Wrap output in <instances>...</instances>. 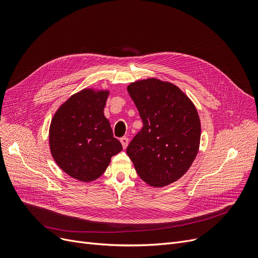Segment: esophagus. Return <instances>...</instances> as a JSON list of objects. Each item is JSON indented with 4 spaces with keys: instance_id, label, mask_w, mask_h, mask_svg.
I'll return each instance as SVG.
<instances>
[{
    "instance_id": "34e87169",
    "label": "esophagus",
    "mask_w": 258,
    "mask_h": 258,
    "mask_svg": "<svg viewBox=\"0 0 258 258\" xmlns=\"http://www.w3.org/2000/svg\"><path fill=\"white\" fill-rule=\"evenodd\" d=\"M120 142H121L122 146H123V148H126V146H127V144H128V138H127V137H122V138L120 139Z\"/></svg>"
}]
</instances>
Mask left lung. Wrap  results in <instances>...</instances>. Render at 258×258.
Listing matches in <instances>:
<instances>
[{
    "mask_svg": "<svg viewBox=\"0 0 258 258\" xmlns=\"http://www.w3.org/2000/svg\"><path fill=\"white\" fill-rule=\"evenodd\" d=\"M143 127L126 153L140 178L154 187L179 180L197 157L201 123L197 108L172 84L156 78L127 87Z\"/></svg>",
    "mask_w": 258,
    "mask_h": 258,
    "instance_id": "left-lung-1",
    "label": "left lung"
}]
</instances>
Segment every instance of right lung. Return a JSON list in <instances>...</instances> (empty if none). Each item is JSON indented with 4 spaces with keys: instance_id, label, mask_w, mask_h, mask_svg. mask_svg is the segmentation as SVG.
Masks as SVG:
<instances>
[{
    "instance_id": "obj_1",
    "label": "right lung",
    "mask_w": 258,
    "mask_h": 258,
    "mask_svg": "<svg viewBox=\"0 0 258 258\" xmlns=\"http://www.w3.org/2000/svg\"><path fill=\"white\" fill-rule=\"evenodd\" d=\"M107 94L83 90L68 99L52 119L51 154L57 165L76 180H96L111 158L122 151L103 115Z\"/></svg>"
}]
</instances>
